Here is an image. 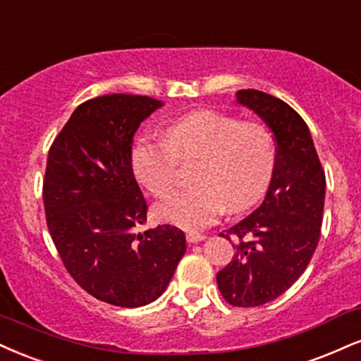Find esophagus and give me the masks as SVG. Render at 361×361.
<instances>
[{
    "label": "esophagus",
    "mask_w": 361,
    "mask_h": 361,
    "mask_svg": "<svg viewBox=\"0 0 361 361\" xmlns=\"http://www.w3.org/2000/svg\"><path fill=\"white\" fill-rule=\"evenodd\" d=\"M202 240H205V235H200V233H193V232L186 233V242H188V244H198V242Z\"/></svg>",
    "instance_id": "esophagus-1"
}]
</instances>
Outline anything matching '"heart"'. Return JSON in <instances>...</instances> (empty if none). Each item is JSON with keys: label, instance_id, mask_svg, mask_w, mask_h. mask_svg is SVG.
Returning <instances> with one entry per match:
<instances>
[{"label": "heart", "instance_id": "1", "mask_svg": "<svg viewBox=\"0 0 361 361\" xmlns=\"http://www.w3.org/2000/svg\"><path fill=\"white\" fill-rule=\"evenodd\" d=\"M195 159V186L154 208L159 220L185 230L205 228L225 208L240 212L257 202L274 169V141L257 123L195 111L169 124L163 142L142 139L131 153L134 175L156 198L175 190L176 163Z\"/></svg>", "mask_w": 361, "mask_h": 361}]
</instances>
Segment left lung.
Instances as JSON below:
<instances>
[{
    "label": "left lung",
    "mask_w": 361,
    "mask_h": 361,
    "mask_svg": "<svg viewBox=\"0 0 361 361\" xmlns=\"http://www.w3.org/2000/svg\"><path fill=\"white\" fill-rule=\"evenodd\" d=\"M235 97L266 123L277 145L264 202L220 233L235 249L216 274L220 293L228 305L254 307L274 301L306 271L319 242L326 180L310 128L293 107L254 89Z\"/></svg>",
    "instance_id": "1"
}]
</instances>
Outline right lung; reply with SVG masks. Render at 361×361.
I'll return each mask as SVG.
<instances>
[{"label": "right lung", "instance_id": "right-lung-1", "mask_svg": "<svg viewBox=\"0 0 361 361\" xmlns=\"http://www.w3.org/2000/svg\"><path fill=\"white\" fill-rule=\"evenodd\" d=\"M163 106L109 94L80 104L49 151L43 205L68 274L99 301L139 307L164 293L186 252L173 225L137 232L147 205L131 153L139 124Z\"/></svg>", "mask_w": 361, "mask_h": 361}]
</instances>
